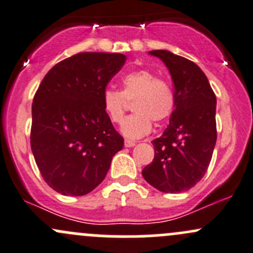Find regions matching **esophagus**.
Instances as JSON below:
<instances>
[{"mask_svg":"<svg viewBox=\"0 0 253 253\" xmlns=\"http://www.w3.org/2000/svg\"><path fill=\"white\" fill-rule=\"evenodd\" d=\"M136 145V142L134 141H129V139H125V147L127 148H131Z\"/></svg>","mask_w":253,"mask_h":253,"instance_id":"1","label":"esophagus"}]
</instances>
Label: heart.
Wrapping results in <instances>:
<instances>
[{"label":"heart","mask_w":253,"mask_h":253,"mask_svg":"<svg viewBox=\"0 0 253 253\" xmlns=\"http://www.w3.org/2000/svg\"><path fill=\"white\" fill-rule=\"evenodd\" d=\"M122 89L108 88L101 96V104L108 119L119 124L124 119L127 101H133L134 114L121 124V132L129 139L147 136L152 131V121L163 122L175 110V93L171 84L149 70L126 73L121 79Z\"/></svg>","instance_id":"obj_1"}]
</instances>
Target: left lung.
Returning <instances> with one entry per match:
<instances>
[{
	"instance_id": "8db88e82",
	"label": "left lung",
	"mask_w": 253,
	"mask_h": 253,
	"mask_svg": "<svg viewBox=\"0 0 253 253\" xmlns=\"http://www.w3.org/2000/svg\"><path fill=\"white\" fill-rule=\"evenodd\" d=\"M150 53L169 68L176 104L168 128L153 141L154 159L142 175L162 192L180 193L200 182L211 160L216 142V98L195 62L167 50Z\"/></svg>"
}]
</instances>
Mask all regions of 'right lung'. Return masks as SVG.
Wrapping results in <instances>:
<instances>
[{"mask_svg": "<svg viewBox=\"0 0 253 253\" xmlns=\"http://www.w3.org/2000/svg\"><path fill=\"white\" fill-rule=\"evenodd\" d=\"M122 53L81 52L56 63L32 105L30 145L45 182L65 196H84L105 178L124 147L101 104Z\"/></svg>", "mask_w": 253, "mask_h": 253, "instance_id": "right-lung-1", "label": "right lung"}]
</instances>
